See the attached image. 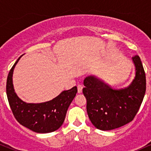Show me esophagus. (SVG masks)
<instances>
[{"instance_id":"esophagus-1","label":"esophagus","mask_w":151,"mask_h":151,"mask_svg":"<svg viewBox=\"0 0 151 151\" xmlns=\"http://www.w3.org/2000/svg\"><path fill=\"white\" fill-rule=\"evenodd\" d=\"M82 89H83V86L81 85V84H79L77 85V90H78V93H80L82 92Z\"/></svg>"}]
</instances>
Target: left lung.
Here are the masks:
<instances>
[{
    "label": "left lung",
    "instance_id": "left-lung-1",
    "mask_svg": "<svg viewBox=\"0 0 151 151\" xmlns=\"http://www.w3.org/2000/svg\"><path fill=\"white\" fill-rule=\"evenodd\" d=\"M136 76L128 87L114 89L94 76L84 80L88 116L96 129L110 131L129 124L139 110L146 89L144 69L138 55L132 58Z\"/></svg>",
    "mask_w": 151,
    "mask_h": 151
}]
</instances>
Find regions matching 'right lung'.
<instances>
[{
  "label": "right lung",
  "instance_id": "add662e5",
  "mask_svg": "<svg viewBox=\"0 0 151 151\" xmlns=\"http://www.w3.org/2000/svg\"><path fill=\"white\" fill-rule=\"evenodd\" d=\"M22 56L12 67L7 78L6 93L10 109L15 119L22 126L36 133L53 132L63 124L67 109L77 93V86L63 91L49 101L40 104L25 103L17 96L13 84V70Z\"/></svg>",
  "mask_w": 151,
  "mask_h": 151
}]
</instances>
